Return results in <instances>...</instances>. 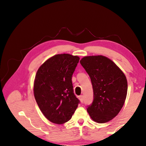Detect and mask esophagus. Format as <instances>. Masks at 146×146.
Here are the masks:
<instances>
[{"mask_svg": "<svg viewBox=\"0 0 146 146\" xmlns=\"http://www.w3.org/2000/svg\"><path fill=\"white\" fill-rule=\"evenodd\" d=\"M79 99H80V102L82 103L84 102V97H83V95H80V97H79Z\"/></svg>", "mask_w": 146, "mask_h": 146, "instance_id": "34e87169", "label": "esophagus"}]
</instances>
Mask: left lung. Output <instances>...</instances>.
I'll use <instances>...</instances> for the list:
<instances>
[{
	"mask_svg": "<svg viewBox=\"0 0 146 146\" xmlns=\"http://www.w3.org/2000/svg\"><path fill=\"white\" fill-rule=\"evenodd\" d=\"M80 64L90 76L93 100L87 111L95 122L105 123L120 112L126 98L127 82L120 69L104 56H88Z\"/></svg>",
	"mask_w": 146,
	"mask_h": 146,
	"instance_id": "1",
	"label": "left lung"
}]
</instances>
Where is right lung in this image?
<instances>
[{"label":"right lung","mask_w":146,"mask_h":146,"mask_svg":"<svg viewBox=\"0 0 146 146\" xmlns=\"http://www.w3.org/2000/svg\"><path fill=\"white\" fill-rule=\"evenodd\" d=\"M79 60L78 56L58 54L47 60L36 72L35 98L42 113L51 122H68L80 103L71 80Z\"/></svg>","instance_id":"obj_1"}]
</instances>
